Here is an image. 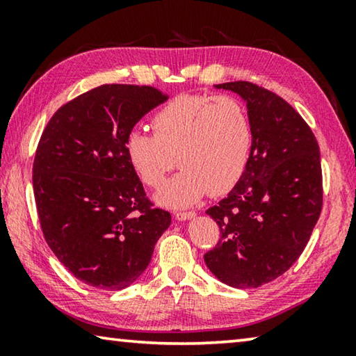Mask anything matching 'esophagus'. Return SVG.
Returning <instances> with one entry per match:
<instances>
[{"label":"esophagus","instance_id":"34e87169","mask_svg":"<svg viewBox=\"0 0 356 356\" xmlns=\"http://www.w3.org/2000/svg\"><path fill=\"white\" fill-rule=\"evenodd\" d=\"M195 215H196L195 212H176V213H174V216H176V220H179V221L190 220V218H193V216H195Z\"/></svg>","mask_w":356,"mask_h":356}]
</instances>
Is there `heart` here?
Here are the masks:
<instances>
[{"instance_id":"obj_1","label":"heart","mask_w":356,"mask_h":356,"mask_svg":"<svg viewBox=\"0 0 356 356\" xmlns=\"http://www.w3.org/2000/svg\"><path fill=\"white\" fill-rule=\"evenodd\" d=\"M150 127L154 135L131 130L124 152L150 188L165 182L176 160L182 166L156 196L165 206H191L209 191L225 195L248 166L251 120L246 108L229 95H177L154 114Z\"/></svg>"}]
</instances>
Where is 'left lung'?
Wrapping results in <instances>:
<instances>
[{"label": "left lung", "instance_id": "8db88e82", "mask_svg": "<svg viewBox=\"0 0 356 356\" xmlns=\"http://www.w3.org/2000/svg\"><path fill=\"white\" fill-rule=\"evenodd\" d=\"M246 102L252 127L248 166L231 193L207 210L220 240L204 261L237 289L259 287L292 267L322 212L318 144L280 95L250 81L215 84Z\"/></svg>", "mask_w": 356, "mask_h": 356}]
</instances>
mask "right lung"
Wrapping results in <instances>:
<instances>
[{
    "label": "right lung",
    "mask_w": 356,
    "mask_h": 356,
    "mask_svg": "<svg viewBox=\"0 0 356 356\" xmlns=\"http://www.w3.org/2000/svg\"><path fill=\"white\" fill-rule=\"evenodd\" d=\"M168 99L152 86L102 84L48 120L33 188L42 232L84 284L119 291L147 268L171 213L155 209L124 152L135 124Z\"/></svg>",
    "instance_id": "add662e5"
}]
</instances>
